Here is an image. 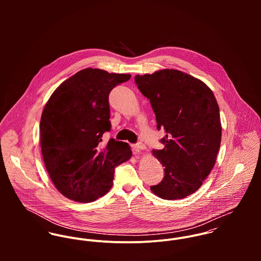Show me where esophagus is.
Segmentation results:
<instances>
[{
	"instance_id": "obj_1",
	"label": "esophagus",
	"mask_w": 261,
	"mask_h": 261,
	"mask_svg": "<svg viewBox=\"0 0 261 261\" xmlns=\"http://www.w3.org/2000/svg\"><path fill=\"white\" fill-rule=\"evenodd\" d=\"M133 147H134V149H135L136 151H141V150L146 149V146H145L143 143H138V144L134 145Z\"/></svg>"
}]
</instances>
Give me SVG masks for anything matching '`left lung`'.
I'll use <instances>...</instances> for the list:
<instances>
[{
    "instance_id": "1",
    "label": "left lung",
    "mask_w": 261,
    "mask_h": 261,
    "mask_svg": "<svg viewBox=\"0 0 261 261\" xmlns=\"http://www.w3.org/2000/svg\"><path fill=\"white\" fill-rule=\"evenodd\" d=\"M136 84L149 98L156 128L166 137L152 154L165 176L151 192L165 200L183 199L196 192L212 171L221 144L217 100L201 80L175 69L137 75Z\"/></svg>"
}]
</instances>
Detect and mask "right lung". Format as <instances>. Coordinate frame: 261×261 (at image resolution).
Listing matches in <instances>:
<instances>
[{"instance_id":"add662e5","label":"right lung","mask_w":261,"mask_h":261,"mask_svg":"<svg viewBox=\"0 0 261 261\" xmlns=\"http://www.w3.org/2000/svg\"><path fill=\"white\" fill-rule=\"evenodd\" d=\"M130 74L85 68L62 82L47 101L40 121L46 170L56 189L80 203L93 202L112 186L114 169L132 156L128 144L111 139L109 95Z\"/></svg>"}]
</instances>
